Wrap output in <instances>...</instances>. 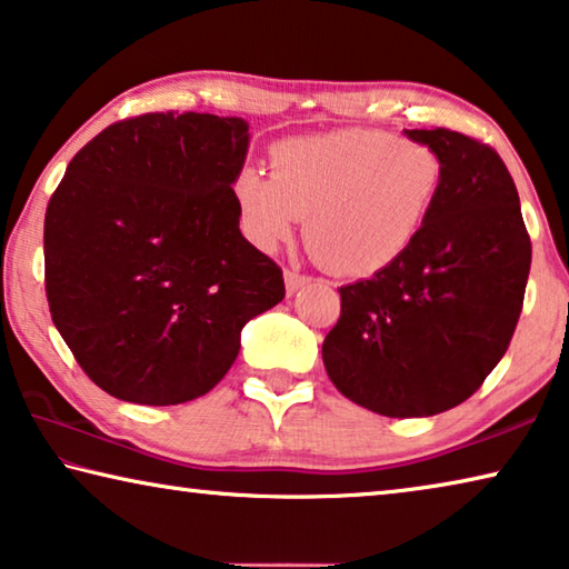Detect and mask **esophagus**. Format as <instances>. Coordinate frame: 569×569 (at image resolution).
I'll return each instance as SVG.
<instances>
[{"instance_id": "34e87169", "label": "esophagus", "mask_w": 569, "mask_h": 569, "mask_svg": "<svg viewBox=\"0 0 569 569\" xmlns=\"http://www.w3.org/2000/svg\"><path fill=\"white\" fill-rule=\"evenodd\" d=\"M283 281H286V293L293 296V293H299L303 286H309L311 278L309 276H301L299 270H286Z\"/></svg>"}]
</instances>
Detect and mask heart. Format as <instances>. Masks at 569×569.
Returning <instances> with one entry per match:
<instances>
[{"label": "heart", "mask_w": 569, "mask_h": 569, "mask_svg": "<svg viewBox=\"0 0 569 569\" xmlns=\"http://www.w3.org/2000/svg\"><path fill=\"white\" fill-rule=\"evenodd\" d=\"M273 174L242 167L232 177L242 236L273 250L299 232L323 266L375 276L408 252L436 212L443 157L426 141L347 129L278 143Z\"/></svg>", "instance_id": "b5f03b06"}]
</instances>
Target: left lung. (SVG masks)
Masks as SVG:
<instances>
[{
	"instance_id": "left-lung-1",
	"label": "left lung",
	"mask_w": 569,
	"mask_h": 569,
	"mask_svg": "<svg viewBox=\"0 0 569 569\" xmlns=\"http://www.w3.org/2000/svg\"><path fill=\"white\" fill-rule=\"evenodd\" d=\"M443 157L418 242L341 286L321 357L333 387L387 418H430L479 390L517 329L531 266L519 192L493 149L448 129H405Z\"/></svg>"
}]
</instances>
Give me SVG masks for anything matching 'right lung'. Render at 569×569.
Returning <instances> with one entry per match:
<instances>
[{
    "label": "right lung",
    "instance_id": "right-lung-1",
    "mask_svg": "<svg viewBox=\"0 0 569 569\" xmlns=\"http://www.w3.org/2000/svg\"><path fill=\"white\" fill-rule=\"evenodd\" d=\"M238 116L147 113L86 143L44 212V291L60 337L123 402L202 398L240 331L283 301V273L242 238Z\"/></svg>",
    "mask_w": 569,
    "mask_h": 569
}]
</instances>
